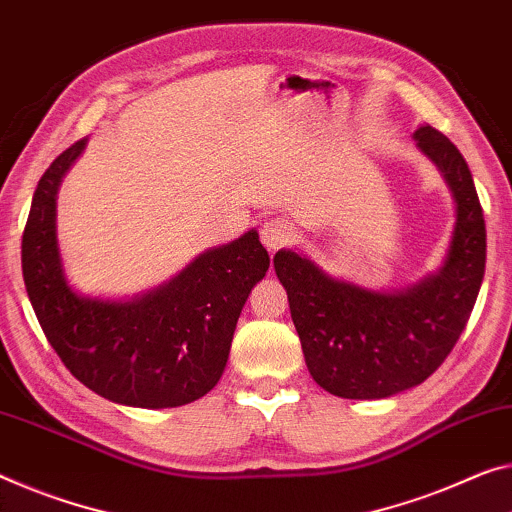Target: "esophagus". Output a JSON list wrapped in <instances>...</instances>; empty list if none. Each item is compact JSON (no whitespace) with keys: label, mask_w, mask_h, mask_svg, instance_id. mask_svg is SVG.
<instances>
[{"label":"esophagus","mask_w":512,"mask_h":512,"mask_svg":"<svg viewBox=\"0 0 512 512\" xmlns=\"http://www.w3.org/2000/svg\"><path fill=\"white\" fill-rule=\"evenodd\" d=\"M290 238H293V226H290L286 219H267L261 226V242L267 247V251H277L279 247L288 245Z\"/></svg>","instance_id":"esophagus-1"}]
</instances>
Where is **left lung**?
Instances as JSON below:
<instances>
[{
  "instance_id": "8db88e82",
  "label": "left lung",
  "mask_w": 512,
  "mask_h": 512,
  "mask_svg": "<svg viewBox=\"0 0 512 512\" xmlns=\"http://www.w3.org/2000/svg\"><path fill=\"white\" fill-rule=\"evenodd\" d=\"M414 141L455 203L451 240L435 272L384 290L334 277L300 249L274 256L306 368L338 398L380 400L428 380L453 350L481 290L485 219L465 157L428 123Z\"/></svg>"
}]
</instances>
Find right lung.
<instances>
[{"instance_id":"obj_1","label":"right lung","mask_w":512,"mask_h":512,"mask_svg":"<svg viewBox=\"0 0 512 512\" xmlns=\"http://www.w3.org/2000/svg\"><path fill=\"white\" fill-rule=\"evenodd\" d=\"M82 139L50 164L22 235V277L47 341L84 387L125 407L164 410L206 396L229 361L235 325L270 256L251 229L201 251L137 295H89L70 283L57 238L61 180Z\"/></svg>"}]
</instances>
